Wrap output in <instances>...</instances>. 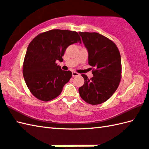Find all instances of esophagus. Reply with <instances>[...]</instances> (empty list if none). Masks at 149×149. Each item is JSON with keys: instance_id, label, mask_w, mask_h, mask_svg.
I'll list each match as a JSON object with an SVG mask.
<instances>
[{"instance_id": "1", "label": "esophagus", "mask_w": 149, "mask_h": 149, "mask_svg": "<svg viewBox=\"0 0 149 149\" xmlns=\"http://www.w3.org/2000/svg\"><path fill=\"white\" fill-rule=\"evenodd\" d=\"M79 75H80V74H78V72H74V71H72V76L73 77H77V76H79Z\"/></svg>"}]
</instances>
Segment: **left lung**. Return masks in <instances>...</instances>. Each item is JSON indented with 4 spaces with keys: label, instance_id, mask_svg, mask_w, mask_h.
<instances>
[{
    "label": "left lung",
    "instance_id": "8db88e82",
    "mask_svg": "<svg viewBox=\"0 0 149 149\" xmlns=\"http://www.w3.org/2000/svg\"><path fill=\"white\" fill-rule=\"evenodd\" d=\"M88 50V63L95 67L90 80L82 74L84 84L78 89L82 99L90 104L107 100L118 88L121 78V58L116 45L97 32H79Z\"/></svg>",
    "mask_w": 149,
    "mask_h": 149
}]
</instances>
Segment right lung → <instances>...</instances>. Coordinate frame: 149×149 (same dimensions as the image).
<instances>
[{"label":"right lung","mask_w":149,"mask_h":149,"mask_svg":"<svg viewBox=\"0 0 149 149\" xmlns=\"http://www.w3.org/2000/svg\"><path fill=\"white\" fill-rule=\"evenodd\" d=\"M80 42L78 33L67 30H51L38 35L30 42L23 63V77L28 88L39 100L57 97L72 77L57 65L62 61L66 49Z\"/></svg>","instance_id":"add662e5"}]
</instances>
